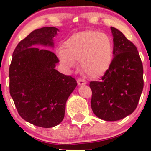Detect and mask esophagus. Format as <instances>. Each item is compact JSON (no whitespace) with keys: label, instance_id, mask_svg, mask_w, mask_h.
Wrapping results in <instances>:
<instances>
[{"label":"esophagus","instance_id":"34e87169","mask_svg":"<svg viewBox=\"0 0 151 151\" xmlns=\"http://www.w3.org/2000/svg\"><path fill=\"white\" fill-rule=\"evenodd\" d=\"M77 83H78V85H85V80H84L83 78H78V79H77Z\"/></svg>","mask_w":151,"mask_h":151}]
</instances>
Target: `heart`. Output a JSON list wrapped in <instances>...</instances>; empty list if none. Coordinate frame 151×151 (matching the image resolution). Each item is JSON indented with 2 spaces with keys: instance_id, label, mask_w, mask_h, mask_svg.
<instances>
[{
  "instance_id": "obj_1",
  "label": "heart",
  "mask_w": 151,
  "mask_h": 151,
  "mask_svg": "<svg viewBox=\"0 0 151 151\" xmlns=\"http://www.w3.org/2000/svg\"><path fill=\"white\" fill-rule=\"evenodd\" d=\"M58 54L69 66L82 60L83 71L91 78H100L109 70L113 60V45L106 35L89 31L72 36L65 42Z\"/></svg>"
}]
</instances>
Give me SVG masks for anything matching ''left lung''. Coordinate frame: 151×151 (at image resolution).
Segmentation results:
<instances>
[{
	"label": "left lung",
	"instance_id": "obj_1",
	"mask_svg": "<svg viewBox=\"0 0 151 151\" xmlns=\"http://www.w3.org/2000/svg\"><path fill=\"white\" fill-rule=\"evenodd\" d=\"M113 36L111 66L99 82H91V106L98 118L117 121L132 113L144 88L143 64L135 45L120 31L110 27Z\"/></svg>",
	"mask_w": 151,
	"mask_h": 151
}]
</instances>
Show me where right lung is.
Instances as JSON below:
<instances>
[{"label": "right lung", "mask_w": 151, "mask_h": 151, "mask_svg": "<svg viewBox=\"0 0 151 151\" xmlns=\"http://www.w3.org/2000/svg\"><path fill=\"white\" fill-rule=\"evenodd\" d=\"M57 31L55 27L32 31L16 47L9 68L10 94L18 113L42 128L62 122L66 101L77 85L73 77L56 70L59 60L54 52L34 47L54 46Z\"/></svg>", "instance_id": "add662e5"}]
</instances>
